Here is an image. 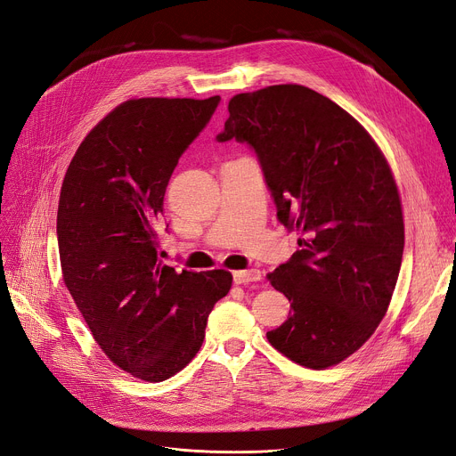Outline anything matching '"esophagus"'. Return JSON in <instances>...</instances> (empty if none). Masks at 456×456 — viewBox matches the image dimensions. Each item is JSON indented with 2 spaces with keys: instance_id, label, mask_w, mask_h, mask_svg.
<instances>
[{
  "instance_id": "obj_1",
  "label": "esophagus",
  "mask_w": 456,
  "mask_h": 456,
  "mask_svg": "<svg viewBox=\"0 0 456 456\" xmlns=\"http://www.w3.org/2000/svg\"><path fill=\"white\" fill-rule=\"evenodd\" d=\"M234 283H251V281H260L262 280V271L260 269H245V271H236L232 274Z\"/></svg>"
}]
</instances>
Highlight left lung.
Returning a JSON list of instances; mask_svg holds the SVG:
<instances>
[{"instance_id": "left-lung-1", "label": "left lung", "mask_w": 456, "mask_h": 456, "mask_svg": "<svg viewBox=\"0 0 456 456\" xmlns=\"http://www.w3.org/2000/svg\"><path fill=\"white\" fill-rule=\"evenodd\" d=\"M216 140L256 152L280 224L302 234L267 274L291 302L269 344L309 369L340 363L377 330L402 265V207L384 154L349 112L291 84L236 94Z\"/></svg>"}]
</instances>
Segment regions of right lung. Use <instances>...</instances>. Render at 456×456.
Returning <instances> with one entry per match:
<instances>
[{"mask_svg": "<svg viewBox=\"0 0 456 456\" xmlns=\"http://www.w3.org/2000/svg\"><path fill=\"white\" fill-rule=\"evenodd\" d=\"M220 96L140 98L118 105L77 147L60 194L63 281L112 363L167 380L200 351L231 273L176 271L158 255L154 222L180 156Z\"/></svg>", "mask_w": 456, "mask_h": 456, "instance_id": "obj_1", "label": "right lung"}]
</instances>
